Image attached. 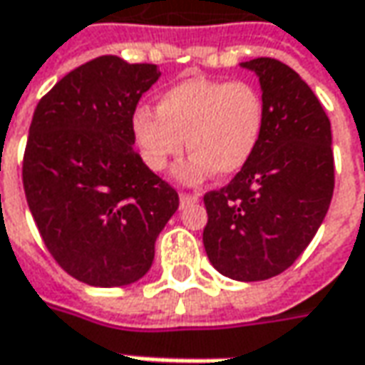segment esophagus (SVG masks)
Wrapping results in <instances>:
<instances>
[{"mask_svg": "<svg viewBox=\"0 0 365 365\" xmlns=\"http://www.w3.org/2000/svg\"><path fill=\"white\" fill-rule=\"evenodd\" d=\"M199 202V195L197 192H180V207H188Z\"/></svg>", "mask_w": 365, "mask_h": 365, "instance_id": "obj_1", "label": "esophagus"}]
</instances>
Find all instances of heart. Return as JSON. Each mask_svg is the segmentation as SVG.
I'll return each mask as SVG.
<instances>
[{
	"instance_id": "b5f03b06",
	"label": "heart",
	"mask_w": 365,
	"mask_h": 365,
	"mask_svg": "<svg viewBox=\"0 0 365 365\" xmlns=\"http://www.w3.org/2000/svg\"><path fill=\"white\" fill-rule=\"evenodd\" d=\"M265 102L245 80L185 78L158 94L156 112L146 106L132 114V138L143 163L166 170L185 150L190 154L178 177L199 182L217 173L233 177L251 160L261 140Z\"/></svg>"
}]
</instances>
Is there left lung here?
Here are the masks:
<instances>
[{"mask_svg":"<svg viewBox=\"0 0 365 365\" xmlns=\"http://www.w3.org/2000/svg\"><path fill=\"white\" fill-rule=\"evenodd\" d=\"M241 66L259 76L263 132L233 180L202 197V243L225 277L263 281L291 267L324 222L336 185L331 124L289 66L273 58Z\"/></svg>","mask_w":365,"mask_h":365,"instance_id":"8db88e82","label":"left lung"}]
</instances>
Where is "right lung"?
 Segmentation results:
<instances>
[{
  "mask_svg": "<svg viewBox=\"0 0 365 365\" xmlns=\"http://www.w3.org/2000/svg\"><path fill=\"white\" fill-rule=\"evenodd\" d=\"M154 63L100 56L41 98L24 153V190L56 263L94 287L146 275L178 192L136 153L132 114L158 80Z\"/></svg>",
  "mask_w": 365,
  "mask_h": 365,
  "instance_id": "add662e5",
  "label": "right lung"
}]
</instances>
